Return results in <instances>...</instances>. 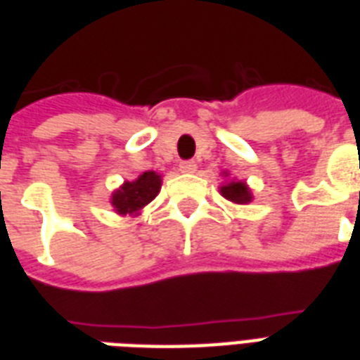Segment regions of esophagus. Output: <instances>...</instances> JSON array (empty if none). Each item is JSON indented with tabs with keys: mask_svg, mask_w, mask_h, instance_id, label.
Here are the masks:
<instances>
[{
	"mask_svg": "<svg viewBox=\"0 0 360 360\" xmlns=\"http://www.w3.org/2000/svg\"><path fill=\"white\" fill-rule=\"evenodd\" d=\"M196 162L194 160H183V162L179 164V172L181 174H194L196 172Z\"/></svg>",
	"mask_w": 360,
	"mask_h": 360,
	"instance_id": "obj_1",
	"label": "esophagus"
}]
</instances>
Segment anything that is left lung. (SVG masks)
I'll return each mask as SVG.
<instances>
[{
  "label": "left lung",
  "instance_id": "left-lung-1",
  "mask_svg": "<svg viewBox=\"0 0 360 360\" xmlns=\"http://www.w3.org/2000/svg\"><path fill=\"white\" fill-rule=\"evenodd\" d=\"M220 194L226 198V200H230L233 203H248L252 202V192L250 188L246 186L245 181H230V183H226V185L220 186Z\"/></svg>",
  "mask_w": 360,
  "mask_h": 360
}]
</instances>
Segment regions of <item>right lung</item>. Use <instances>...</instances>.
Listing matches in <instances>:
<instances>
[{
  "instance_id": "obj_1",
  "label": "right lung",
  "mask_w": 360,
  "mask_h": 360,
  "mask_svg": "<svg viewBox=\"0 0 360 360\" xmlns=\"http://www.w3.org/2000/svg\"><path fill=\"white\" fill-rule=\"evenodd\" d=\"M162 179L157 172H143L134 181H124L112 194V205L117 214H138L147 203L153 202L160 191Z\"/></svg>"
}]
</instances>
